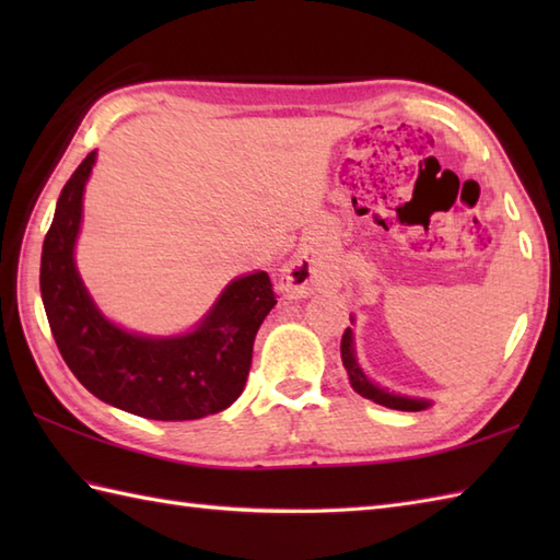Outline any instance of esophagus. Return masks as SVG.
<instances>
[{
  "instance_id": "esophagus-1",
  "label": "esophagus",
  "mask_w": 560,
  "mask_h": 560,
  "mask_svg": "<svg viewBox=\"0 0 560 560\" xmlns=\"http://www.w3.org/2000/svg\"><path fill=\"white\" fill-rule=\"evenodd\" d=\"M279 289L289 295H307L317 289V271L305 255H295L279 279Z\"/></svg>"
}]
</instances>
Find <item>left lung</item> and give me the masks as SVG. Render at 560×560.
<instances>
[{"label":"left lung","mask_w":560,"mask_h":560,"mask_svg":"<svg viewBox=\"0 0 560 560\" xmlns=\"http://www.w3.org/2000/svg\"><path fill=\"white\" fill-rule=\"evenodd\" d=\"M351 323H353V317H351ZM341 363H343V368H347L351 387L359 392L361 397L371 399L375 404H383V407H387V409L423 411V409H428L433 404V401H428V399L407 397V395H399V392H389L387 387H380L377 383H373V380L363 373V368L359 365V359H355V347H353V331H351V327H347V331H343V337H341Z\"/></svg>","instance_id":"8db88e82"}]
</instances>
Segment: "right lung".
I'll list each match as a JSON object with an SVG mask.
<instances>
[{
	"label": "right lung",
	"mask_w": 560,
	"mask_h": 560,
	"mask_svg": "<svg viewBox=\"0 0 560 560\" xmlns=\"http://www.w3.org/2000/svg\"><path fill=\"white\" fill-rule=\"evenodd\" d=\"M93 163L96 151L62 187L43 243L40 295L59 353L91 395L144 419L195 421L229 409L245 389L257 329L277 305L269 273L233 279L185 335L149 337L110 323L74 261Z\"/></svg>",
	"instance_id": "right-lung-1"
}]
</instances>
